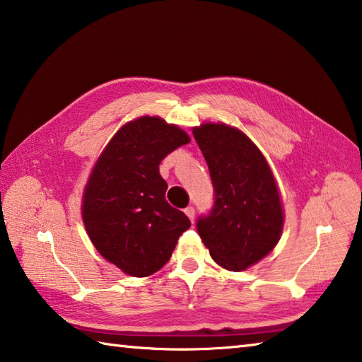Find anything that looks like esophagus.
<instances>
[{"label":"esophagus","instance_id":"obj_1","mask_svg":"<svg viewBox=\"0 0 362 362\" xmlns=\"http://www.w3.org/2000/svg\"><path fill=\"white\" fill-rule=\"evenodd\" d=\"M184 212H186V216L190 218V222H194V218H195V209H194V206H187V208L184 209Z\"/></svg>","mask_w":362,"mask_h":362}]
</instances>
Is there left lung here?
<instances>
[{"label": "left lung", "instance_id": "obj_1", "mask_svg": "<svg viewBox=\"0 0 362 362\" xmlns=\"http://www.w3.org/2000/svg\"><path fill=\"white\" fill-rule=\"evenodd\" d=\"M208 162L214 206L197 220L212 259L231 272L245 270L275 248L284 216L267 160L242 131L223 123L194 128Z\"/></svg>", "mask_w": 362, "mask_h": 362}]
</instances>
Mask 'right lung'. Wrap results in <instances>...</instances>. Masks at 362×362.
I'll return each instance as SVG.
<instances>
[{
	"instance_id": "right-lung-1",
	"label": "right lung",
	"mask_w": 362,
	"mask_h": 362,
	"mask_svg": "<svg viewBox=\"0 0 362 362\" xmlns=\"http://www.w3.org/2000/svg\"><path fill=\"white\" fill-rule=\"evenodd\" d=\"M190 142L159 117H140L115 132L95 164L83 200L86 231L100 255L131 276L164 267L180 235L189 230L186 214L165 200L159 164Z\"/></svg>"
}]
</instances>
